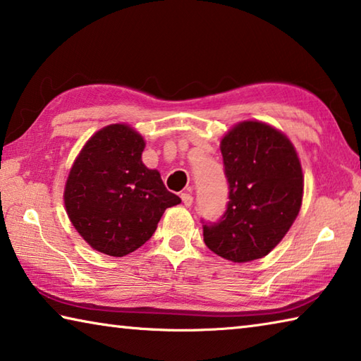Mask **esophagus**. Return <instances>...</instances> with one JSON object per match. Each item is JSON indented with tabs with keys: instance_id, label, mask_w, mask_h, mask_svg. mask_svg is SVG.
Wrapping results in <instances>:
<instances>
[{
	"instance_id": "1",
	"label": "esophagus",
	"mask_w": 361,
	"mask_h": 361,
	"mask_svg": "<svg viewBox=\"0 0 361 361\" xmlns=\"http://www.w3.org/2000/svg\"><path fill=\"white\" fill-rule=\"evenodd\" d=\"M181 200H183V204H185L186 207H191L192 205V195L191 194L183 192L181 194Z\"/></svg>"
}]
</instances>
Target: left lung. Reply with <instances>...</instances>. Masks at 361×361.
I'll return each instance as SVG.
<instances>
[{
	"label": "left lung",
	"mask_w": 361,
	"mask_h": 361,
	"mask_svg": "<svg viewBox=\"0 0 361 361\" xmlns=\"http://www.w3.org/2000/svg\"><path fill=\"white\" fill-rule=\"evenodd\" d=\"M229 202L218 223L204 224V242L232 262L276 248L302 204L304 176L288 137L259 121H243L221 140Z\"/></svg>",
	"instance_id": "1"
}]
</instances>
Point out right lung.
<instances>
[{
	"instance_id": "right-lung-1",
	"label": "right lung",
	"mask_w": 361,
	"mask_h": 361,
	"mask_svg": "<svg viewBox=\"0 0 361 361\" xmlns=\"http://www.w3.org/2000/svg\"><path fill=\"white\" fill-rule=\"evenodd\" d=\"M145 140L127 124L95 132L66 178L63 202L71 224L97 252L126 256L151 239L169 207L181 199L143 164Z\"/></svg>"
}]
</instances>
